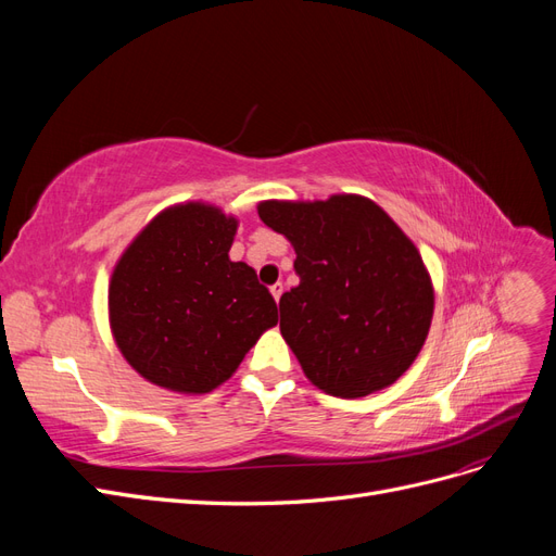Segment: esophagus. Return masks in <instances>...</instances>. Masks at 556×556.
<instances>
[{"label":"esophagus","instance_id":"34e87169","mask_svg":"<svg viewBox=\"0 0 556 556\" xmlns=\"http://www.w3.org/2000/svg\"><path fill=\"white\" fill-rule=\"evenodd\" d=\"M282 282H276V285H271V294H274V299L276 301H280V296H282Z\"/></svg>","mask_w":556,"mask_h":556}]
</instances>
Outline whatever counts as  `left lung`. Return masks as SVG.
<instances>
[{
	"label": "left lung",
	"instance_id": "1",
	"mask_svg": "<svg viewBox=\"0 0 556 556\" xmlns=\"http://www.w3.org/2000/svg\"><path fill=\"white\" fill-rule=\"evenodd\" d=\"M257 213L296 252L299 285L280 296V333L306 378L341 399L394 384L433 317V285L415 243L359 194L268 199Z\"/></svg>",
	"mask_w": 556,
	"mask_h": 556
}]
</instances>
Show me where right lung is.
<instances>
[{"instance_id":"obj_1","label":"right lung","mask_w":556,"mask_h":556,"mask_svg":"<svg viewBox=\"0 0 556 556\" xmlns=\"http://www.w3.org/2000/svg\"><path fill=\"white\" fill-rule=\"evenodd\" d=\"M239 220L204 201L157 213L113 266L109 323L117 350L148 382L206 394L278 325L255 268L231 262Z\"/></svg>"}]
</instances>
